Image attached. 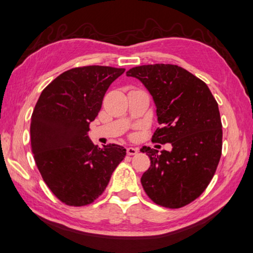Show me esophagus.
Here are the masks:
<instances>
[{
    "label": "esophagus",
    "instance_id": "1",
    "mask_svg": "<svg viewBox=\"0 0 253 253\" xmlns=\"http://www.w3.org/2000/svg\"><path fill=\"white\" fill-rule=\"evenodd\" d=\"M136 153H138V149H137V148H133V147L127 148V155L133 156V155H136Z\"/></svg>",
    "mask_w": 253,
    "mask_h": 253
}]
</instances>
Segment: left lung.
<instances>
[{"instance_id":"obj_1","label":"left lung","mask_w":253,"mask_h":253,"mask_svg":"<svg viewBox=\"0 0 253 253\" xmlns=\"http://www.w3.org/2000/svg\"><path fill=\"white\" fill-rule=\"evenodd\" d=\"M150 93L161 128L152 141L170 142L172 150L140 151L151 166L141 176L147 195L158 205L180 209L197 199L215 174L221 156L218 104L201 79L174 64H147L126 72Z\"/></svg>"}]
</instances>
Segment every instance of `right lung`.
I'll return each mask as SVG.
<instances>
[{
	"instance_id": "1",
	"label": "right lung",
	"mask_w": 253,
	"mask_h": 253,
	"mask_svg": "<svg viewBox=\"0 0 253 253\" xmlns=\"http://www.w3.org/2000/svg\"><path fill=\"white\" fill-rule=\"evenodd\" d=\"M123 68L88 66L61 73L42 92L31 120L32 149L44 183L62 203L91 204L126 156L123 146L103 148L88 137L90 124Z\"/></svg>"
}]
</instances>
